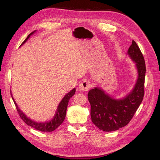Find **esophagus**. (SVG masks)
I'll return each instance as SVG.
<instances>
[{
  "label": "esophagus",
  "instance_id": "34e87169",
  "mask_svg": "<svg viewBox=\"0 0 160 160\" xmlns=\"http://www.w3.org/2000/svg\"><path fill=\"white\" fill-rule=\"evenodd\" d=\"M91 88V83L88 80H83L78 86V89L81 91H88Z\"/></svg>",
  "mask_w": 160,
  "mask_h": 160
}]
</instances>
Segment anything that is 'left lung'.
<instances>
[{
  "label": "left lung",
  "mask_w": 160,
  "mask_h": 160,
  "mask_svg": "<svg viewBox=\"0 0 160 160\" xmlns=\"http://www.w3.org/2000/svg\"><path fill=\"white\" fill-rule=\"evenodd\" d=\"M127 54L135 63L138 72L136 84L127 95L116 98L98 87L88 92L91 121L98 128L104 132L115 131L127 125L144 97L145 62L135 41H132Z\"/></svg>",
  "instance_id": "left-lung-1"
}]
</instances>
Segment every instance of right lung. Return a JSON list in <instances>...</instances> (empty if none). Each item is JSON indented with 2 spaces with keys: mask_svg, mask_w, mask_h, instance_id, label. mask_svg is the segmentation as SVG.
<instances>
[{
  "mask_svg": "<svg viewBox=\"0 0 160 160\" xmlns=\"http://www.w3.org/2000/svg\"><path fill=\"white\" fill-rule=\"evenodd\" d=\"M36 32V30H34L32 33H30V34L28 36V37L27 38V39L22 42L21 45H22L24 43H26L27 40L30 38V37L32 35H33ZM75 92H76V89L74 88L71 91H69L68 93H67L65 95V97L62 98L60 104H58L53 118L49 121H47L45 122H38V121H33V120L30 119L29 117H28L26 115H25L23 113V112L21 110H20L19 108L18 107V104L16 103L15 100H14L13 97H12V91H11V95H12L13 102H14V104H15L17 110H18V112L19 116L21 117V118L22 119V121L25 123H26L27 125L30 126V127H32V128H35L39 131L44 132H52V131H54V130H56L59 127V126L62 124V123L63 122V121L65 118L66 111H67V105H68L69 100L74 95Z\"/></svg>",
  "mask_w": 160,
  "mask_h": 160,
  "instance_id": "obj_1",
  "label": "right lung"
}]
</instances>
